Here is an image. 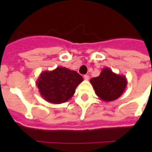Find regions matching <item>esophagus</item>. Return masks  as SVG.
Masks as SVG:
<instances>
[{"instance_id":"34e87169","label":"esophagus","mask_w":152,"mask_h":152,"mask_svg":"<svg viewBox=\"0 0 152 152\" xmlns=\"http://www.w3.org/2000/svg\"><path fill=\"white\" fill-rule=\"evenodd\" d=\"M83 78H84V80H88L90 79V77H89V76H88V75H84V76H83Z\"/></svg>"}]
</instances>
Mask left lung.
Returning a JSON list of instances; mask_svg holds the SVG:
<instances>
[{
    "mask_svg": "<svg viewBox=\"0 0 152 152\" xmlns=\"http://www.w3.org/2000/svg\"><path fill=\"white\" fill-rule=\"evenodd\" d=\"M100 99L105 102L116 100L122 95L127 86V79L125 76L118 75L109 68H104L97 77L90 80Z\"/></svg>",
    "mask_w": 152,
    "mask_h": 152,
    "instance_id": "left-lung-1",
    "label": "left lung"
}]
</instances>
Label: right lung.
Returning a JSON list of instances; mask_svg holds the SVG:
<instances>
[{"label": "right lung", "instance_id": "right-lung-1", "mask_svg": "<svg viewBox=\"0 0 152 152\" xmlns=\"http://www.w3.org/2000/svg\"><path fill=\"white\" fill-rule=\"evenodd\" d=\"M83 80L76 71L57 67L53 71H44L36 80L40 95L53 104L65 102L73 96L76 87Z\"/></svg>", "mask_w": 152, "mask_h": 152}]
</instances>
